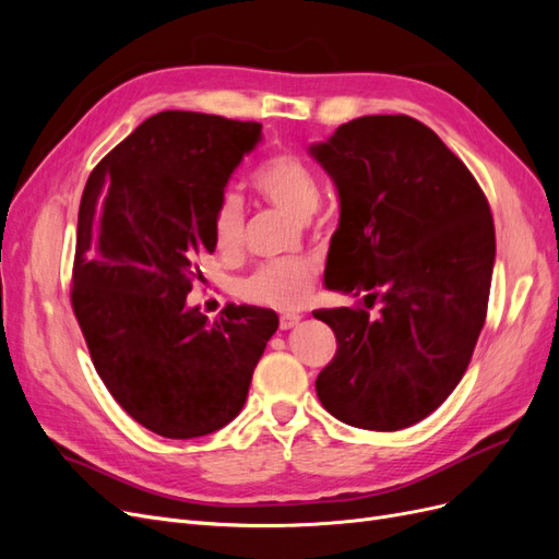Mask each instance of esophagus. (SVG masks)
<instances>
[{
    "instance_id": "1",
    "label": "esophagus",
    "mask_w": 559,
    "mask_h": 559,
    "mask_svg": "<svg viewBox=\"0 0 559 559\" xmlns=\"http://www.w3.org/2000/svg\"><path fill=\"white\" fill-rule=\"evenodd\" d=\"M300 319H302L300 314H282V317H280V329H282V331H289V329H294V326L298 324Z\"/></svg>"
}]
</instances>
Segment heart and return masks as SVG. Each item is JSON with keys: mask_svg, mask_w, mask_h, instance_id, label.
Segmentation results:
<instances>
[{"mask_svg": "<svg viewBox=\"0 0 559 559\" xmlns=\"http://www.w3.org/2000/svg\"><path fill=\"white\" fill-rule=\"evenodd\" d=\"M253 189L296 218H310L319 207V183L310 167L294 154H275L253 175ZM214 245L235 251L245 240V202L238 191H224L212 212ZM319 265L312 259L265 263L238 284V294L257 306L296 310L308 300Z\"/></svg>", "mask_w": 559, "mask_h": 559, "instance_id": "b5f03b06", "label": "heart"}]
</instances>
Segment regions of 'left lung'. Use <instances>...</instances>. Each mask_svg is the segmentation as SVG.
Here are the masks:
<instances>
[{"instance_id": "1", "label": "left lung", "mask_w": 559, "mask_h": 559, "mask_svg": "<svg viewBox=\"0 0 559 559\" xmlns=\"http://www.w3.org/2000/svg\"><path fill=\"white\" fill-rule=\"evenodd\" d=\"M310 151L341 198L326 286L380 302L378 314L314 312L337 343L317 396L349 427H413L460 384L483 331L497 249L489 202L405 114L354 118Z\"/></svg>"}]
</instances>
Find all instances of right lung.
I'll return each instance as SVG.
<instances>
[{"instance_id":"add662e5","label":"right lung","mask_w":559,"mask_h":559,"mask_svg":"<svg viewBox=\"0 0 559 559\" xmlns=\"http://www.w3.org/2000/svg\"><path fill=\"white\" fill-rule=\"evenodd\" d=\"M261 123L160 111L95 165L81 195L72 308L116 403L165 438L207 436L238 417L277 331L273 310L210 321L186 296L214 251L212 212Z\"/></svg>"}]
</instances>
